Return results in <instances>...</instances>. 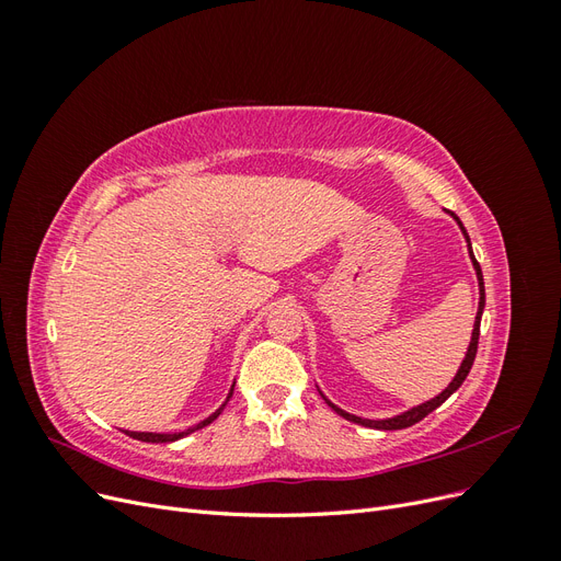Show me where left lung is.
Wrapping results in <instances>:
<instances>
[{
  "instance_id": "1",
  "label": "left lung",
  "mask_w": 561,
  "mask_h": 561,
  "mask_svg": "<svg viewBox=\"0 0 561 561\" xmlns=\"http://www.w3.org/2000/svg\"><path fill=\"white\" fill-rule=\"evenodd\" d=\"M451 217L456 219L458 222V227H461V231H463V236H466V241H468V252H470V260H472V266H474V271H478V283H480V309H478V316H474V328H472V336H470V346H468V353H466V358H463V363H461V367H458V371H456V377H454V381L443 390V393H439L437 398H433V400H428V402H423V404H419V407H412V410H407V412H402V414H398V416H390V419H381V421H375V419H360V416H355V414H348V412H344V410H339L336 404H332L325 396V402L332 407V410L339 414V416H344V419H348V421H353V423H358V426H365V428H379V431H400V428H410V426H414V423H419L421 419H426L433 410H437L439 404H443L454 390H458L461 388V383L466 381V377H468V371H470V367H472V363H474V355H478V342H480V320H482V311H484V278H482V268H480V264H478V260H474V254H472V248H470V239H468V233H466V227L461 225V219H458L454 213H451Z\"/></svg>"
}]
</instances>
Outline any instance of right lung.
<instances>
[{
	"label": "right lung",
	"mask_w": 561,
	"mask_h": 561,
	"mask_svg": "<svg viewBox=\"0 0 561 561\" xmlns=\"http://www.w3.org/2000/svg\"><path fill=\"white\" fill-rule=\"evenodd\" d=\"M231 393H233V388L229 390V398H231ZM229 398H227V402H229ZM227 402H225V404H227ZM225 404L219 407V410H217L215 414H210L206 421H201V423H196L194 428H186V431H182V433H135V431H124V433L130 435V437H135V439H140V443H175V439H180V437L190 435V433H194V431H198V428H203V426H208V423H213L219 414H222Z\"/></svg>",
	"instance_id": "1"
}]
</instances>
